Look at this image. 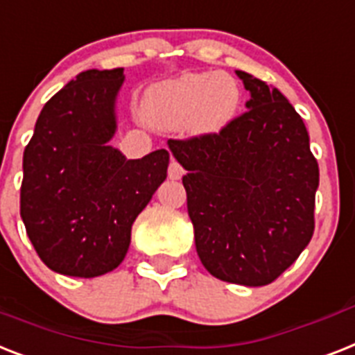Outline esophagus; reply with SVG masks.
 I'll return each mask as SVG.
<instances>
[{"mask_svg":"<svg viewBox=\"0 0 355 355\" xmlns=\"http://www.w3.org/2000/svg\"><path fill=\"white\" fill-rule=\"evenodd\" d=\"M184 175V168L180 166V164L177 162V160H171L169 162V169H168V177L171 178V180H180Z\"/></svg>","mask_w":355,"mask_h":355,"instance_id":"obj_1","label":"esophagus"}]
</instances>
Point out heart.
Returning <instances> with one entry per match:
<instances>
[{"label":"heart","instance_id":"obj_1","mask_svg":"<svg viewBox=\"0 0 355 355\" xmlns=\"http://www.w3.org/2000/svg\"><path fill=\"white\" fill-rule=\"evenodd\" d=\"M243 91L227 73H187L148 89L140 114L162 131L186 128L195 137H211L230 125Z\"/></svg>","mask_w":355,"mask_h":355}]
</instances>
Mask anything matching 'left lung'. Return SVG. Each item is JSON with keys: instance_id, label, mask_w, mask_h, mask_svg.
I'll use <instances>...</instances> for the list:
<instances>
[{"instance_id": "8db88e82", "label": "left lung", "mask_w": 355, "mask_h": 355, "mask_svg": "<svg viewBox=\"0 0 355 355\" xmlns=\"http://www.w3.org/2000/svg\"><path fill=\"white\" fill-rule=\"evenodd\" d=\"M235 74L250 94L248 111L218 135L168 146L186 169L187 215L204 268L220 281L264 286L312 239L319 166L284 94L244 71Z\"/></svg>"}]
</instances>
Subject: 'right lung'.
I'll list each match as a JSON object with an SVG mask.
<instances>
[{"mask_svg":"<svg viewBox=\"0 0 355 355\" xmlns=\"http://www.w3.org/2000/svg\"><path fill=\"white\" fill-rule=\"evenodd\" d=\"M123 69H89L58 91L23 153L21 220L45 266L91 279L120 266L131 227L168 177L169 153L112 148Z\"/></svg>","mask_w":355,"mask_h":355,"instance_id":"add662e5","label":"right lung"}]
</instances>
